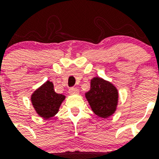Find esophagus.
Here are the masks:
<instances>
[{"instance_id": "esophagus-1", "label": "esophagus", "mask_w": 159, "mask_h": 159, "mask_svg": "<svg viewBox=\"0 0 159 159\" xmlns=\"http://www.w3.org/2000/svg\"><path fill=\"white\" fill-rule=\"evenodd\" d=\"M69 93L71 95L78 94L79 93V90L76 88V87H71V88H69Z\"/></svg>"}]
</instances>
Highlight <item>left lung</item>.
Masks as SVG:
<instances>
[{"label": "left lung", "instance_id": "8db88e82", "mask_svg": "<svg viewBox=\"0 0 159 159\" xmlns=\"http://www.w3.org/2000/svg\"><path fill=\"white\" fill-rule=\"evenodd\" d=\"M85 97L92 111L101 118H108L116 111L119 101L118 90L111 82L102 77L91 80V87Z\"/></svg>", "mask_w": 159, "mask_h": 159}]
</instances>
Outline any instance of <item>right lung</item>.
<instances>
[{
    "label": "right lung",
    "mask_w": 159,
    "mask_h": 159,
    "mask_svg": "<svg viewBox=\"0 0 159 159\" xmlns=\"http://www.w3.org/2000/svg\"><path fill=\"white\" fill-rule=\"evenodd\" d=\"M30 99L36 113L42 118L48 119L58 112L65 96L56 93L53 82L47 81L33 92Z\"/></svg>",
    "instance_id": "1"
}]
</instances>
